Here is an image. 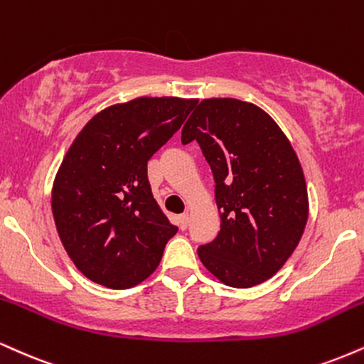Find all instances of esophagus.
Wrapping results in <instances>:
<instances>
[{"label": "esophagus", "instance_id": "obj_1", "mask_svg": "<svg viewBox=\"0 0 364 364\" xmlns=\"http://www.w3.org/2000/svg\"><path fill=\"white\" fill-rule=\"evenodd\" d=\"M178 222H179V227H181V229L185 230L186 227H188V224H190V215H188V213H183V215H179Z\"/></svg>", "mask_w": 364, "mask_h": 364}]
</instances>
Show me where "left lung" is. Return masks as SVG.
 I'll use <instances>...</instances> for the list:
<instances>
[{"mask_svg": "<svg viewBox=\"0 0 364 364\" xmlns=\"http://www.w3.org/2000/svg\"><path fill=\"white\" fill-rule=\"evenodd\" d=\"M215 179L220 232L198 247L213 277L234 288L278 273L299 246L309 217L304 171L268 113L234 98L203 100L183 127Z\"/></svg>", "mask_w": 364, "mask_h": 364, "instance_id": "8db88e82", "label": "left lung"}]
</instances>
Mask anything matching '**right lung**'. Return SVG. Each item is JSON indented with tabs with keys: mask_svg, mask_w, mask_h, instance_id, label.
<instances>
[{
	"mask_svg": "<svg viewBox=\"0 0 364 364\" xmlns=\"http://www.w3.org/2000/svg\"><path fill=\"white\" fill-rule=\"evenodd\" d=\"M196 100L135 98L105 108L69 147L52 213L76 268L113 290L151 277L178 232L152 196L147 161L178 132Z\"/></svg>",
	"mask_w": 364,
	"mask_h": 364,
	"instance_id": "right-lung-1",
	"label": "right lung"
}]
</instances>
